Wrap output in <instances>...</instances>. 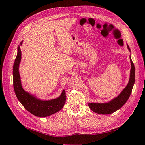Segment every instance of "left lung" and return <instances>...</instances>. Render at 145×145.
<instances>
[{
	"label": "left lung",
	"mask_w": 145,
	"mask_h": 145,
	"mask_svg": "<svg viewBox=\"0 0 145 145\" xmlns=\"http://www.w3.org/2000/svg\"><path fill=\"white\" fill-rule=\"evenodd\" d=\"M127 47L128 50L131 52L130 48L127 44ZM130 63H131V70H130V79L126 87L122 90L118 96L106 103H88V105L90 108L93 112L102 114V115H108V114L113 113L118 110L120 109L124 105L125 103L127 102L130 97L132 89L133 87V85L135 84V66L131 60V57Z\"/></svg>",
	"instance_id": "left-lung-1"
}]
</instances>
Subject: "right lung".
<instances>
[{"label": "right lung", "instance_id": "right-lung-1", "mask_svg": "<svg viewBox=\"0 0 145 145\" xmlns=\"http://www.w3.org/2000/svg\"><path fill=\"white\" fill-rule=\"evenodd\" d=\"M17 47V54L13 67V81L15 93L18 101L24 107L33 115L39 117H45L59 112L61 110L66 101L65 91L63 90L60 97L49 100H40L34 95L30 94L24 90L22 87L20 76L18 72V67L21 61L20 45Z\"/></svg>", "mask_w": 145, "mask_h": 145}]
</instances>
